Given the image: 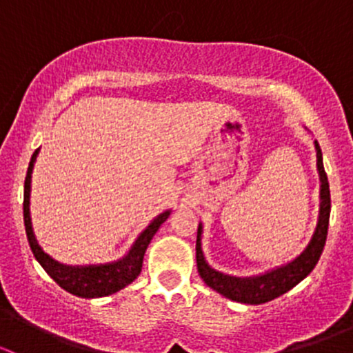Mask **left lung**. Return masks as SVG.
Masks as SVG:
<instances>
[{
  "instance_id": "8db88e82",
  "label": "left lung",
  "mask_w": 353,
  "mask_h": 353,
  "mask_svg": "<svg viewBox=\"0 0 353 353\" xmlns=\"http://www.w3.org/2000/svg\"><path fill=\"white\" fill-rule=\"evenodd\" d=\"M316 143V155H318V170L321 177V208H319V220L316 232L312 236L311 243L304 249L301 256L294 259L282 268L272 270L259 276H251V279H237V276L223 275V273L215 272L206 265L205 258L201 252V225L198 227L196 236V263L198 273L210 288L222 294L223 297L230 301L243 302V304H265V302L273 301L280 297L282 294L290 290L297 285L299 282L305 279L316 263L321 258V252L325 249L326 236H328V223H330V210H331V198H330V184L328 176L323 167V154L319 148L318 141Z\"/></svg>"
}]
</instances>
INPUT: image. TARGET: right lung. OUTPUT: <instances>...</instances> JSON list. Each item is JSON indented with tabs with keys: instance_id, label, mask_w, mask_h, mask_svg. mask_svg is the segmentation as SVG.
<instances>
[{
	"instance_id": "right-lung-1",
	"label": "right lung",
	"mask_w": 353,
	"mask_h": 353,
	"mask_svg": "<svg viewBox=\"0 0 353 353\" xmlns=\"http://www.w3.org/2000/svg\"><path fill=\"white\" fill-rule=\"evenodd\" d=\"M39 150L34 152L30 163H28L27 176H25V188H23V222H25V232H27L28 244H30L32 252H34L35 259L41 263L42 268L48 272V275L58 283L59 287L65 288L70 294L78 295V297L92 299V297H105V295L114 294V292L121 290L126 285H130L141 272L143 266V256L147 251L148 244H150L152 237L159 230V227L169 216V212L160 213L159 216L141 232L137 243L133 244L131 251L128 256H124L121 261L110 263V265L101 266H81V268H74V266L59 265L52 258H49L41 248H39L37 241H35L34 230H32L30 222V212H28V203H30V176L32 169H34L35 157Z\"/></svg>"
}]
</instances>
